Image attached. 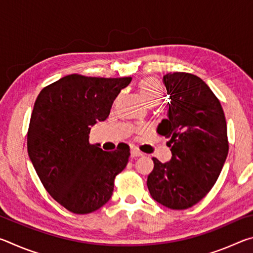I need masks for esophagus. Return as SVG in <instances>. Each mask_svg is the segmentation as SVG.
Here are the masks:
<instances>
[{"label":"esophagus","mask_w":253,"mask_h":253,"mask_svg":"<svg viewBox=\"0 0 253 253\" xmlns=\"http://www.w3.org/2000/svg\"><path fill=\"white\" fill-rule=\"evenodd\" d=\"M130 155H131V157H139V156H143V153L139 152L138 149L132 148L130 151Z\"/></svg>","instance_id":"obj_1"}]
</instances>
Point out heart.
<instances>
[{"mask_svg": "<svg viewBox=\"0 0 253 253\" xmlns=\"http://www.w3.org/2000/svg\"><path fill=\"white\" fill-rule=\"evenodd\" d=\"M138 89L143 99L147 105H157L163 98V88L161 84L154 78H145L139 81Z\"/></svg>", "mask_w": 253, "mask_h": 253, "instance_id": "b5f03b06", "label": "heart"}]
</instances>
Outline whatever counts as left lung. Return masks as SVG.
I'll use <instances>...</instances> for the list:
<instances>
[{"instance_id": "8db88e82", "label": "left lung", "mask_w": 253, "mask_h": 253, "mask_svg": "<svg viewBox=\"0 0 253 253\" xmlns=\"http://www.w3.org/2000/svg\"><path fill=\"white\" fill-rule=\"evenodd\" d=\"M170 104L157 132L169 138V162L153 157L147 177L152 198L172 210L200 202L215 184L229 152L224 111L204 81L192 74L163 77Z\"/></svg>"}]
</instances>
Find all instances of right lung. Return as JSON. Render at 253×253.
<instances>
[{
  "mask_svg": "<svg viewBox=\"0 0 253 253\" xmlns=\"http://www.w3.org/2000/svg\"><path fill=\"white\" fill-rule=\"evenodd\" d=\"M131 81L69 75L38 96L28 131V153L48 193L76 214L100 209L113 195L116 175L126 168L129 146L105 152L89 143L97 122Z\"/></svg>",
  "mask_w": 253,
  "mask_h": 253,
  "instance_id": "right-lung-1",
  "label": "right lung"
}]
</instances>
